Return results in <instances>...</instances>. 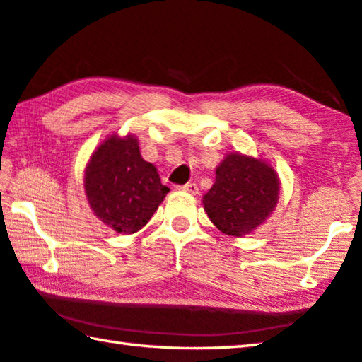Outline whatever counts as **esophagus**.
Segmentation results:
<instances>
[{
    "instance_id": "esophagus-1",
    "label": "esophagus",
    "mask_w": 362,
    "mask_h": 362,
    "mask_svg": "<svg viewBox=\"0 0 362 362\" xmlns=\"http://www.w3.org/2000/svg\"><path fill=\"white\" fill-rule=\"evenodd\" d=\"M179 189H182V192H187L189 194H198V185H196L194 182H189V183H187V185H182V187H179Z\"/></svg>"
}]
</instances>
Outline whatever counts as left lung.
<instances>
[{"instance_id": "left-lung-1", "label": "left lung", "mask_w": 362, "mask_h": 362, "mask_svg": "<svg viewBox=\"0 0 362 362\" xmlns=\"http://www.w3.org/2000/svg\"><path fill=\"white\" fill-rule=\"evenodd\" d=\"M279 189V177L272 164L233 151L216 168V182L203 196V206L220 231L243 238L265 223L276 209Z\"/></svg>"}]
</instances>
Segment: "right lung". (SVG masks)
<instances>
[{
    "instance_id": "add662e5",
    "label": "right lung",
    "mask_w": 362,
    "mask_h": 362,
    "mask_svg": "<svg viewBox=\"0 0 362 362\" xmlns=\"http://www.w3.org/2000/svg\"><path fill=\"white\" fill-rule=\"evenodd\" d=\"M84 193L94 216L116 233L132 235L148 223L169 188L140 155L134 134H112L97 146L84 169Z\"/></svg>"
}]
</instances>
